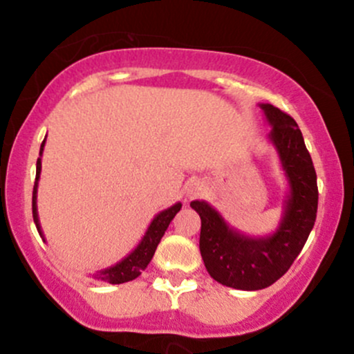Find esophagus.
<instances>
[{
  "label": "esophagus",
  "mask_w": 354,
  "mask_h": 354,
  "mask_svg": "<svg viewBox=\"0 0 354 354\" xmlns=\"http://www.w3.org/2000/svg\"><path fill=\"white\" fill-rule=\"evenodd\" d=\"M200 192H202V185H200V183H193L192 187L188 188V196H195V195H198Z\"/></svg>",
  "instance_id": "1"
}]
</instances>
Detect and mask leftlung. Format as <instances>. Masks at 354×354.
<instances>
[{
    "label": "left lung",
    "mask_w": 354,
    "mask_h": 354,
    "mask_svg": "<svg viewBox=\"0 0 354 354\" xmlns=\"http://www.w3.org/2000/svg\"><path fill=\"white\" fill-rule=\"evenodd\" d=\"M259 106L271 125L268 139L288 181L277 230L268 236H245L205 200L189 203L202 218L200 252L208 274L218 283L248 292L273 285L288 271L314 227L319 200L317 174L297 122L270 103Z\"/></svg>",
    "instance_id": "left-lung-1"
}]
</instances>
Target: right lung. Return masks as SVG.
I'll return each mask as SVG.
<instances>
[{
    "instance_id": "obj_1",
    "label": "right lung",
    "mask_w": 354,
    "mask_h": 354,
    "mask_svg": "<svg viewBox=\"0 0 354 354\" xmlns=\"http://www.w3.org/2000/svg\"><path fill=\"white\" fill-rule=\"evenodd\" d=\"M44 146H46V139H44L42 146H40V156L44 152ZM40 171H42V159H37V176H35V185H33V196H32V212H33V222H35L37 230H39L40 237L44 239V232L40 229L39 222V212H37V188H39V178ZM181 203H174L173 207L166 208V210L159 212L154 218H152L151 225L147 227L146 234H144L142 241L137 244V248L133 249L130 254L125 256L122 261L115 263L109 268H103V270H98L96 273H93V278L100 281H105V283L118 285L125 283V281H132L146 270L149 263H151L152 256H154L156 248L161 243V237L165 236L167 225L171 224V221L174 218V215L180 212ZM46 241V239H44Z\"/></svg>"
}]
</instances>
